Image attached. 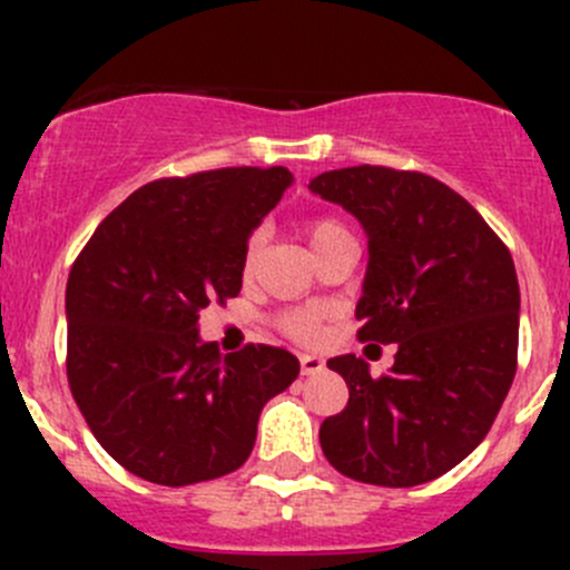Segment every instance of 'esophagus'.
<instances>
[{"label":"esophagus","instance_id":"esophagus-1","mask_svg":"<svg viewBox=\"0 0 570 570\" xmlns=\"http://www.w3.org/2000/svg\"><path fill=\"white\" fill-rule=\"evenodd\" d=\"M325 370V361L320 355H301V372L303 375H317Z\"/></svg>","mask_w":570,"mask_h":570}]
</instances>
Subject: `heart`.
Returning <instances> with one entry per match:
<instances>
[{"mask_svg":"<svg viewBox=\"0 0 570 570\" xmlns=\"http://www.w3.org/2000/svg\"><path fill=\"white\" fill-rule=\"evenodd\" d=\"M306 234H308V243H312L314 253H317V250L325 248L327 243H333V239L344 237L347 232L342 228V223L331 220V217H320V220L308 223ZM258 248H262V237L256 234V237H253L248 243V250H245V267H248V269L253 267V262H256ZM284 325H286V331L292 333V336H301V338H308V336H314V333H317V322H314L312 314H295V317H286Z\"/></svg>","mask_w":570,"mask_h":570,"instance_id":"b5f03b06","label":"heart"}]
</instances>
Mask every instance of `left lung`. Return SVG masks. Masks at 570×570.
<instances>
[{"label":"left lung","instance_id":"left-lung-1","mask_svg":"<svg viewBox=\"0 0 570 570\" xmlns=\"http://www.w3.org/2000/svg\"><path fill=\"white\" fill-rule=\"evenodd\" d=\"M308 189L366 234L358 338L396 344L377 381L355 355L327 361L350 400L322 422V452L350 480L422 485L480 446L510 392L515 264L480 212L433 176L358 165L314 176Z\"/></svg>","mask_w":570,"mask_h":570}]
</instances>
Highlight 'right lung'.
Listing matches in <instances>:
<instances>
[{"label":"right lung","mask_w":570,"mask_h":570,"mask_svg":"<svg viewBox=\"0 0 570 570\" xmlns=\"http://www.w3.org/2000/svg\"><path fill=\"white\" fill-rule=\"evenodd\" d=\"M295 176L223 168L135 189L101 220L66 286L68 383L99 444L157 485L237 471L262 407L301 361L248 344L223 355L198 314L243 289L250 234Z\"/></svg>","instance_id":"add662e5"}]
</instances>
